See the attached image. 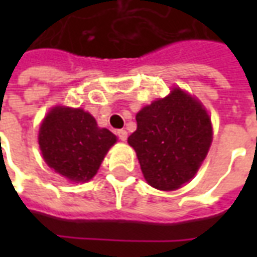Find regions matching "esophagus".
Returning <instances> with one entry per match:
<instances>
[{"instance_id":"esophagus-1","label":"esophagus","mask_w":257,"mask_h":257,"mask_svg":"<svg viewBox=\"0 0 257 257\" xmlns=\"http://www.w3.org/2000/svg\"><path fill=\"white\" fill-rule=\"evenodd\" d=\"M117 136H118V139L125 142V140H126V138H128V132H126L125 129H118Z\"/></svg>"}]
</instances>
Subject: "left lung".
Returning <instances> with one entry per match:
<instances>
[{"label":"left lung","instance_id":"1","mask_svg":"<svg viewBox=\"0 0 257 257\" xmlns=\"http://www.w3.org/2000/svg\"><path fill=\"white\" fill-rule=\"evenodd\" d=\"M138 129L128 138L147 183L158 190L179 189L194 178L209 150L212 125L201 103L182 89L143 107Z\"/></svg>","mask_w":257,"mask_h":257}]
</instances>
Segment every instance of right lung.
Segmentation results:
<instances>
[{
    "instance_id": "add662e5",
    "label": "right lung",
    "mask_w": 257,
    "mask_h": 257,
    "mask_svg": "<svg viewBox=\"0 0 257 257\" xmlns=\"http://www.w3.org/2000/svg\"><path fill=\"white\" fill-rule=\"evenodd\" d=\"M115 142V135L99 128L89 112L68 107H55L44 119L38 135L45 162L73 182L93 178Z\"/></svg>"
}]
</instances>
